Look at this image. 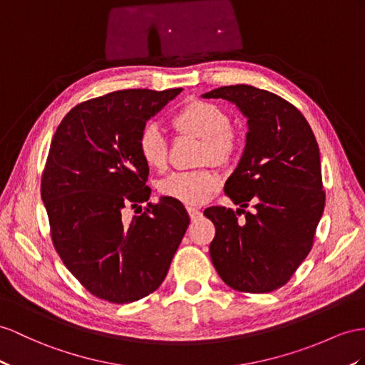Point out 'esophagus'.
Wrapping results in <instances>:
<instances>
[{
    "label": "esophagus",
    "instance_id": "esophagus-1",
    "mask_svg": "<svg viewBox=\"0 0 365 365\" xmlns=\"http://www.w3.org/2000/svg\"><path fill=\"white\" fill-rule=\"evenodd\" d=\"M188 214H190L191 220H197V219L202 216L200 210H197V208H192V207H190V208H188Z\"/></svg>",
    "mask_w": 365,
    "mask_h": 365
}]
</instances>
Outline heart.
Instances as JSON below:
<instances>
[{"mask_svg":"<svg viewBox=\"0 0 365 365\" xmlns=\"http://www.w3.org/2000/svg\"><path fill=\"white\" fill-rule=\"evenodd\" d=\"M173 128L180 134H192L202 138L200 163L212 162L220 166L230 165L240 153L242 137L230 125V115L211 101L192 100L177 112L171 120ZM138 154L155 171H163L168 165V142L162 130L154 125L140 133ZM220 179L210 166L194 171H175L158 183V191L168 199H174L188 207L207 202L219 190Z\"/></svg>","mask_w":365,"mask_h":365,"instance_id":"heart-1","label":"heart"}]
</instances>
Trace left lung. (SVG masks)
<instances>
[{"instance_id":"obj_1","label":"left lung","mask_w":365,"mask_h":365,"mask_svg":"<svg viewBox=\"0 0 365 365\" xmlns=\"http://www.w3.org/2000/svg\"><path fill=\"white\" fill-rule=\"evenodd\" d=\"M202 97L235 103L248 118L244 154L225 183L240 208L203 212L216 227L212 265L237 292L269 293L288 282L313 247L325 207L319 146L305 117L273 92L236 85ZM248 201L255 213L241 210ZM240 212L244 222L237 220Z\"/></svg>"}]
</instances>
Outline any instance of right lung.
I'll list each match as a JSON object with an SVG mask.
<instances>
[{
    "label": "right lung",
    "instance_id": "obj_1",
    "mask_svg": "<svg viewBox=\"0 0 365 365\" xmlns=\"http://www.w3.org/2000/svg\"><path fill=\"white\" fill-rule=\"evenodd\" d=\"M125 89L72 108L53 134L41 199L53 247L89 293L112 304L138 301L160 287L190 216L174 199L148 203L149 168L137 142L146 121L179 96Z\"/></svg>",
    "mask_w": 365,
    "mask_h": 365
}]
</instances>
